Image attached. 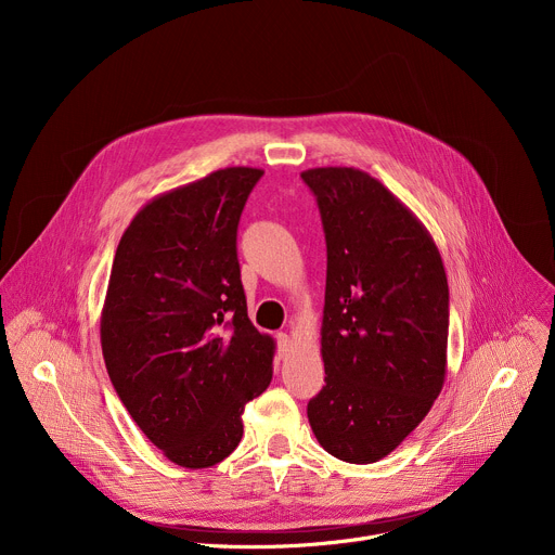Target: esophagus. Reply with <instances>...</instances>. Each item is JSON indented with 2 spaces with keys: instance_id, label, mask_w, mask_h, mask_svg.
Wrapping results in <instances>:
<instances>
[{
  "instance_id": "obj_1",
  "label": "esophagus",
  "mask_w": 555,
  "mask_h": 555,
  "mask_svg": "<svg viewBox=\"0 0 555 555\" xmlns=\"http://www.w3.org/2000/svg\"><path fill=\"white\" fill-rule=\"evenodd\" d=\"M276 345H279V356H281V358L287 356L289 349H292V340H289L287 334H279V336H276Z\"/></svg>"
}]
</instances>
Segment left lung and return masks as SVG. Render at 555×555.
Wrapping results in <instances>:
<instances>
[{
    "instance_id": "left-lung-1",
    "label": "left lung",
    "mask_w": 555,
    "mask_h": 555,
    "mask_svg": "<svg viewBox=\"0 0 555 555\" xmlns=\"http://www.w3.org/2000/svg\"><path fill=\"white\" fill-rule=\"evenodd\" d=\"M300 178L327 242V384L307 404L309 426L336 459L375 463L422 424L443 388V261L426 225L369 173L321 167Z\"/></svg>"
}]
</instances>
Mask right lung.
Wrapping results in <instances>:
<instances>
[{
  "label": "right lung",
  "instance_id": "1",
  "mask_svg": "<svg viewBox=\"0 0 555 555\" xmlns=\"http://www.w3.org/2000/svg\"><path fill=\"white\" fill-rule=\"evenodd\" d=\"M263 171L225 167L153 197L116 248L101 347L120 402L182 467L223 461L270 386L274 338L248 319L236 225Z\"/></svg>",
  "mask_w": 555,
  "mask_h": 555
}]
</instances>
